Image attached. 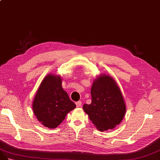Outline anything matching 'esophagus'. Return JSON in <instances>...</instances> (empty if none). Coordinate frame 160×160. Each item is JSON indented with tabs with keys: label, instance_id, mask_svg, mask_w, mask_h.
I'll return each instance as SVG.
<instances>
[{
	"label": "esophagus",
	"instance_id": "34e87169",
	"mask_svg": "<svg viewBox=\"0 0 160 160\" xmlns=\"http://www.w3.org/2000/svg\"><path fill=\"white\" fill-rule=\"evenodd\" d=\"M76 107L78 108V107H80L82 106V102L81 101H78V102H76Z\"/></svg>",
	"mask_w": 160,
	"mask_h": 160
}]
</instances>
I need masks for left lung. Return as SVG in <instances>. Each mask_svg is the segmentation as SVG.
Wrapping results in <instances>:
<instances>
[{"label": "left lung", "instance_id": "obj_1", "mask_svg": "<svg viewBox=\"0 0 160 160\" xmlns=\"http://www.w3.org/2000/svg\"><path fill=\"white\" fill-rule=\"evenodd\" d=\"M92 102L83 109L100 131L112 129L120 124L126 112V104L119 86L105 74L96 77L91 87Z\"/></svg>", "mask_w": 160, "mask_h": 160}]
</instances>
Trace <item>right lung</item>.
<instances>
[{
    "instance_id": "right-lung-1",
    "label": "right lung",
    "mask_w": 160,
    "mask_h": 160,
    "mask_svg": "<svg viewBox=\"0 0 160 160\" xmlns=\"http://www.w3.org/2000/svg\"><path fill=\"white\" fill-rule=\"evenodd\" d=\"M62 83L60 75L48 74L41 82L32 104L38 120L50 129L57 128L76 107L63 90Z\"/></svg>"
}]
</instances>
